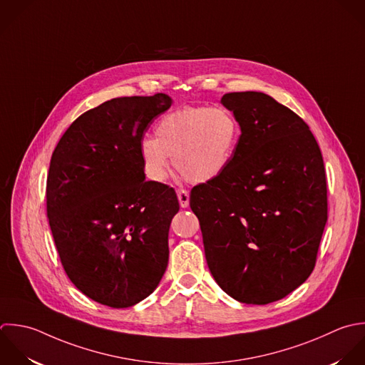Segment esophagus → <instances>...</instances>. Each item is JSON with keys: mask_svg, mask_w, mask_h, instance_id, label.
I'll use <instances>...</instances> for the list:
<instances>
[{"mask_svg": "<svg viewBox=\"0 0 365 365\" xmlns=\"http://www.w3.org/2000/svg\"><path fill=\"white\" fill-rule=\"evenodd\" d=\"M178 199H179V203H180V207H187L189 206V192L185 190V189H178Z\"/></svg>", "mask_w": 365, "mask_h": 365, "instance_id": "obj_1", "label": "esophagus"}]
</instances>
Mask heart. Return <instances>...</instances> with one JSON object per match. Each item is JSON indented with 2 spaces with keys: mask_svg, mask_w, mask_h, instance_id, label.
I'll return each mask as SVG.
<instances>
[{
  "mask_svg": "<svg viewBox=\"0 0 365 365\" xmlns=\"http://www.w3.org/2000/svg\"><path fill=\"white\" fill-rule=\"evenodd\" d=\"M153 138H143L139 155L149 179L162 182L170 169L192 183H206L220 176L232 162L240 136L233 112L223 106H185L162 116Z\"/></svg>",
  "mask_w": 365,
  "mask_h": 365,
  "instance_id": "obj_1",
  "label": "heart"
}]
</instances>
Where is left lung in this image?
Wrapping results in <instances>:
<instances>
[{
	"label": "left lung",
	"mask_w": 365,
	"mask_h": 365,
	"mask_svg": "<svg viewBox=\"0 0 365 365\" xmlns=\"http://www.w3.org/2000/svg\"><path fill=\"white\" fill-rule=\"evenodd\" d=\"M242 135L227 169L195 186L209 270L230 297L277 302L312 274L327 222L322 150L309 125L263 92L223 95Z\"/></svg>",
	"instance_id": "left-lung-1"
}]
</instances>
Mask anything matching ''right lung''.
Wrapping results in <instances>:
<instances>
[{
	"instance_id": "obj_1",
	"label": "right lung",
	"mask_w": 365,
	"mask_h": 365,
	"mask_svg": "<svg viewBox=\"0 0 365 365\" xmlns=\"http://www.w3.org/2000/svg\"><path fill=\"white\" fill-rule=\"evenodd\" d=\"M172 98L123 96L82 113L59 139L46 179V215L65 273L86 297L113 309L158 287L179 202L145 180L143 132Z\"/></svg>"
}]
</instances>
